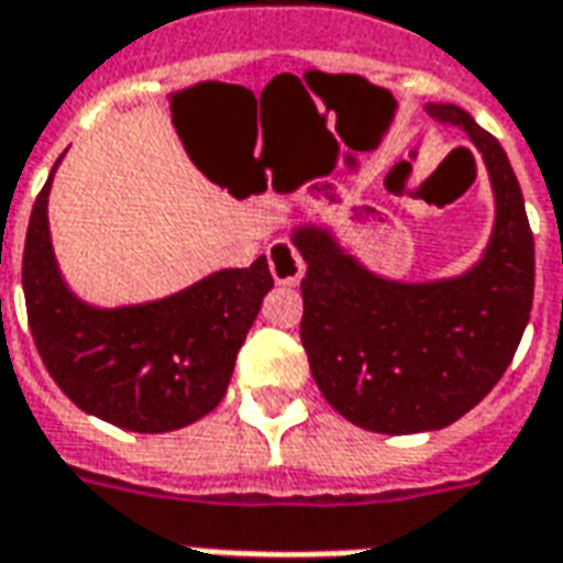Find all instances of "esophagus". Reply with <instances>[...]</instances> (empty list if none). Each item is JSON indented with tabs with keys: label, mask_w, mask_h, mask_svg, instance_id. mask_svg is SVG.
<instances>
[{
	"label": "esophagus",
	"mask_w": 563,
	"mask_h": 563,
	"mask_svg": "<svg viewBox=\"0 0 563 563\" xmlns=\"http://www.w3.org/2000/svg\"><path fill=\"white\" fill-rule=\"evenodd\" d=\"M266 255H269V273H273V278H276L278 285L294 287L299 285V278L306 276V261H302V255L294 249V243L276 240Z\"/></svg>",
	"instance_id": "1"
}]
</instances>
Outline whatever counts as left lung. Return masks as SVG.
I'll use <instances>...</instances> for the list:
<instances>
[{
    "instance_id": "1",
    "label": "left lung",
    "mask_w": 563,
    "mask_h": 563,
    "mask_svg": "<svg viewBox=\"0 0 563 563\" xmlns=\"http://www.w3.org/2000/svg\"><path fill=\"white\" fill-rule=\"evenodd\" d=\"M484 159L496 222L466 273L397 282L367 269L335 231L302 222V327L311 377L335 412L371 433L407 437L454 424L493 391L517 353L534 299V236L505 147L466 109L427 103Z\"/></svg>"
}]
</instances>
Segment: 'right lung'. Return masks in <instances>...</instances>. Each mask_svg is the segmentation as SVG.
Here are the masks:
<instances>
[{"label": "right lung", "mask_w": 563, "mask_h": 563, "mask_svg": "<svg viewBox=\"0 0 563 563\" xmlns=\"http://www.w3.org/2000/svg\"><path fill=\"white\" fill-rule=\"evenodd\" d=\"M58 163L32 207L23 249L25 311L49 377L82 412L133 433L192 424L225 397L236 353L273 287L266 257L217 269L172 297L91 306L67 287L53 252L46 205Z\"/></svg>", "instance_id": "obj_1"}]
</instances>
